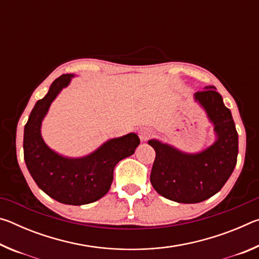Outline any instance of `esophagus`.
Instances as JSON below:
<instances>
[{
  "mask_svg": "<svg viewBox=\"0 0 259 259\" xmlns=\"http://www.w3.org/2000/svg\"><path fill=\"white\" fill-rule=\"evenodd\" d=\"M138 135L142 142H147L151 136L153 135V130L151 128H148V126H143V128L139 129Z\"/></svg>",
  "mask_w": 259,
  "mask_h": 259,
  "instance_id": "1",
  "label": "esophagus"
}]
</instances>
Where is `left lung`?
Returning a JSON list of instances; mask_svg holds the SVG:
<instances>
[{"mask_svg":"<svg viewBox=\"0 0 259 259\" xmlns=\"http://www.w3.org/2000/svg\"><path fill=\"white\" fill-rule=\"evenodd\" d=\"M213 125L216 139L205 150L186 153L159 139L148 140L155 161L151 183L160 195L178 203H199L222 190L238 159L239 137L232 113L214 87L194 94Z\"/></svg>","mask_w":259,"mask_h":259,"instance_id":"8db88e82","label":"left lung"}]
</instances>
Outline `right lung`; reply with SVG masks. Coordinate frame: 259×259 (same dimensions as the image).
Listing matches in <instances>:
<instances>
[{"label":"right lung","mask_w":259,"mask_h":259,"mask_svg":"<svg viewBox=\"0 0 259 259\" xmlns=\"http://www.w3.org/2000/svg\"><path fill=\"white\" fill-rule=\"evenodd\" d=\"M74 74H63L52 82L48 94L37 100L24 129V159L34 182L60 203L88 204L106 194L117 162L133 155L140 140L135 133L108 139L90 154L67 157L47 145L41 135L42 121L51 104Z\"/></svg>","instance_id":"right-lung-1"}]
</instances>
